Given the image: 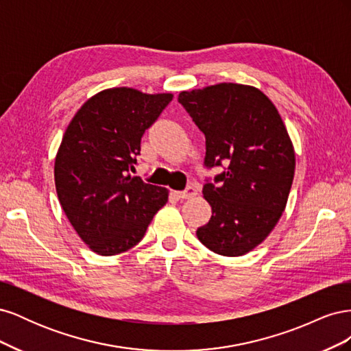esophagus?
<instances>
[{
    "label": "esophagus",
    "instance_id": "34e87169",
    "mask_svg": "<svg viewBox=\"0 0 351 351\" xmlns=\"http://www.w3.org/2000/svg\"><path fill=\"white\" fill-rule=\"evenodd\" d=\"M177 199H192L197 195V189L195 186H189L183 192H173Z\"/></svg>",
    "mask_w": 351,
    "mask_h": 351
}]
</instances>
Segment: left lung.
Instances as JSON below:
<instances>
[{
    "label": "left lung",
    "instance_id": "obj_1",
    "mask_svg": "<svg viewBox=\"0 0 351 351\" xmlns=\"http://www.w3.org/2000/svg\"><path fill=\"white\" fill-rule=\"evenodd\" d=\"M178 102L206 137V167L226 164L204 186L212 208L200 243L222 256H243L267 239L289 200L295 155L278 110L261 89L218 83L183 90Z\"/></svg>",
    "mask_w": 351,
    "mask_h": 351
}]
</instances>
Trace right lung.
<instances>
[{"label": "right lung", "mask_w": 351, "mask_h": 351, "mask_svg": "<svg viewBox=\"0 0 351 351\" xmlns=\"http://www.w3.org/2000/svg\"><path fill=\"white\" fill-rule=\"evenodd\" d=\"M173 93L110 88L74 114L56 155L58 200L88 247L114 256L142 240L168 189L133 177L141 139Z\"/></svg>", "instance_id": "right-lung-1"}]
</instances>
